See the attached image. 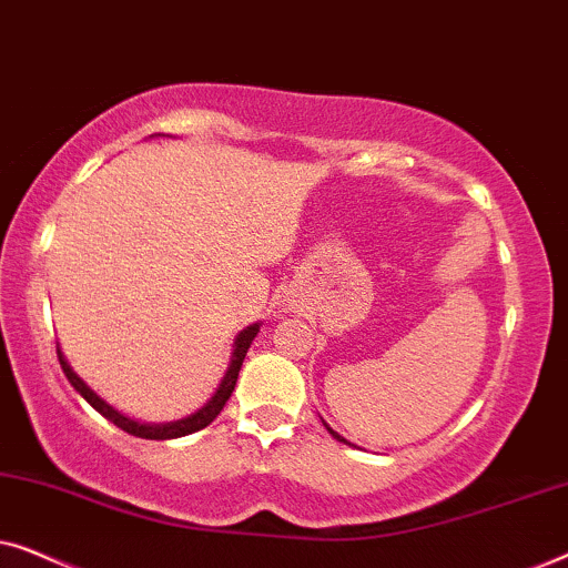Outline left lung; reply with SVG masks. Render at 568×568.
I'll list each match as a JSON object with an SVG mask.
<instances>
[{
    "mask_svg": "<svg viewBox=\"0 0 568 568\" xmlns=\"http://www.w3.org/2000/svg\"><path fill=\"white\" fill-rule=\"evenodd\" d=\"M325 429H328V432H331V434H333V439H338V442H346V439H344V437H341V434H338V432H333V429H331V426H328V424H325ZM346 445H348V442H346Z\"/></svg>",
    "mask_w": 568,
    "mask_h": 568,
    "instance_id": "obj_1",
    "label": "left lung"
}]
</instances>
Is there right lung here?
Returning a JSON list of instances; mask_svg holds the SVG:
<instances>
[{"mask_svg": "<svg viewBox=\"0 0 568 568\" xmlns=\"http://www.w3.org/2000/svg\"><path fill=\"white\" fill-rule=\"evenodd\" d=\"M258 331H261V323H253V325H247L245 331L237 333L235 346H232L230 367H227V372H224L222 383H220V387H216V393L212 395V400H209L204 408H199L196 414L185 416V418H181V422H170V424H139V422H134V418L123 416L121 410H115L113 406H108V403L100 398V395L92 390V387L84 383V379L77 375L72 367H69V362L64 359V352H61L59 346H57V354H59L61 369H64V375H67L69 383H72L74 390L80 393L82 398L88 400L90 406L98 410V414H103L108 422H113L115 426H119V429H123L126 434H134V437H142V439H178V437H185V434H193V432L204 429V426H209L216 416H220V410L224 408V403L230 400L232 390H235L240 367H243V359H245L247 348H251L253 338L258 336Z\"/></svg>", "mask_w": 568, "mask_h": 568, "instance_id": "add662e5", "label": "right lung"}]
</instances>
